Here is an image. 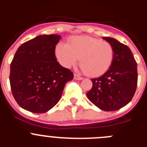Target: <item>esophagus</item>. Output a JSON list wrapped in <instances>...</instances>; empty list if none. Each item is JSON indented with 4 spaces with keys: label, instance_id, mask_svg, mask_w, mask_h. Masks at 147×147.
<instances>
[{
    "label": "esophagus",
    "instance_id": "34e87169",
    "mask_svg": "<svg viewBox=\"0 0 147 147\" xmlns=\"http://www.w3.org/2000/svg\"><path fill=\"white\" fill-rule=\"evenodd\" d=\"M74 80H83V77H82V76H79V75H77V74H74Z\"/></svg>",
    "mask_w": 147,
    "mask_h": 147
}]
</instances>
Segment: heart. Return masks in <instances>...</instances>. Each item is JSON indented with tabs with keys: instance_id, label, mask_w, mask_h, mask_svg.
Segmentation results:
<instances>
[{
	"instance_id": "obj_1",
	"label": "heart",
	"mask_w": 147,
	"mask_h": 147,
	"mask_svg": "<svg viewBox=\"0 0 147 147\" xmlns=\"http://www.w3.org/2000/svg\"><path fill=\"white\" fill-rule=\"evenodd\" d=\"M56 56L62 66L69 68L75 65L80 58V65L87 74L98 76L104 74L111 66L114 49L108 42L88 36L73 37L68 43L58 44Z\"/></svg>"
}]
</instances>
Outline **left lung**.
<instances>
[{
	"instance_id": "obj_1",
	"label": "left lung",
	"mask_w": 147,
	"mask_h": 147,
	"mask_svg": "<svg viewBox=\"0 0 147 147\" xmlns=\"http://www.w3.org/2000/svg\"><path fill=\"white\" fill-rule=\"evenodd\" d=\"M114 49L113 63L102 76L92 79L88 99L104 111H115L132 100L138 83L137 62L128 46L112 37H103Z\"/></svg>"
}]
</instances>
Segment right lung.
Here are the masks:
<instances>
[{
  "label": "right lung",
  "instance_id": "obj_1",
  "mask_svg": "<svg viewBox=\"0 0 147 147\" xmlns=\"http://www.w3.org/2000/svg\"><path fill=\"white\" fill-rule=\"evenodd\" d=\"M60 38L57 34L40 35L17 50L10 65V86L24 110L34 113L49 111L59 101L66 83L73 80V73L56 58Z\"/></svg>",
  "mask_w": 147,
  "mask_h": 147
}]
</instances>
